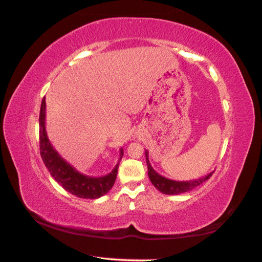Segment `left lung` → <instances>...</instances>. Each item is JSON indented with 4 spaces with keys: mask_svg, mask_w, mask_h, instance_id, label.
<instances>
[{
    "mask_svg": "<svg viewBox=\"0 0 262 262\" xmlns=\"http://www.w3.org/2000/svg\"><path fill=\"white\" fill-rule=\"evenodd\" d=\"M145 156H146L147 168H148V177L150 179L151 184L155 186L160 192L165 193V195H179V193L190 191L193 188L198 187L199 185L205 183L206 180L209 179L213 173L212 171L210 173H208L207 176L198 178V179L186 180V182H178V180L168 179L162 175H159V173L154 170V168L151 167L148 159V151L147 150H145Z\"/></svg>",
    "mask_w": 262,
    "mask_h": 262,
    "instance_id": "1",
    "label": "left lung"
}]
</instances>
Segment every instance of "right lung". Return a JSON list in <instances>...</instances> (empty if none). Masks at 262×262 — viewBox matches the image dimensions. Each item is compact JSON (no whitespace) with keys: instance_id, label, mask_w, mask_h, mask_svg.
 I'll list each match as a JSON object with an SVG mask.
<instances>
[{"instance_id":"add662e5","label":"right lung","mask_w":262,"mask_h":262,"mask_svg":"<svg viewBox=\"0 0 262 262\" xmlns=\"http://www.w3.org/2000/svg\"><path fill=\"white\" fill-rule=\"evenodd\" d=\"M45 110L46 103L44 97L41 104V111H39V150H41L43 162L52 177L65 190L79 198L97 199L106 195L115 183L119 162L112 172L102 177L86 176L77 171L72 165L59 156V154L52 146L45 128ZM123 155V148H120L119 160L122 159Z\"/></svg>"}]
</instances>
